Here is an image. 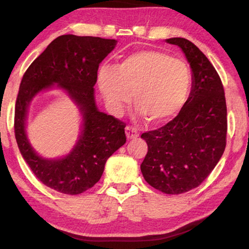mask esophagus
Listing matches in <instances>:
<instances>
[{
  "label": "esophagus",
  "instance_id": "1",
  "mask_svg": "<svg viewBox=\"0 0 249 249\" xmlns=\"http://www.w3.org/2000/svg\"><path fill=\"white\" fill-rule=\"evenodd\" d=\"M125 136H127L128 139H136L139 136V132L136 128L127 125L125 127Z\"/></svg>",
  "mask_w": 249,
  "mask_h": 249
}]
</instances>
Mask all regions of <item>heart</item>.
Here are the masks:
<instances>
[{
	"label": "heart",
	"instance_id": "b5f03b06",
	"mask_svg": "<svg viewBox=\"0 0 249 249\" xmlns=\"http://www.w3.org/2000/svg\"><path fill=\"white\" fill-rule=\"evenodd\" d=\"M97 84L113 112H120L131 94L145 119L159 124L172 118L188 97L192 77L183 61L156 50H144L122 59L115 71L102 67Z\"/></svg>",
	"mask_w": 249,
	"mask_h": 249
}]
</instances>
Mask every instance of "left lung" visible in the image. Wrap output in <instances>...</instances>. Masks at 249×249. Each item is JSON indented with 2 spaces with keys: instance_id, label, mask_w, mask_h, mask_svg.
Instances as JSON below:
<instances>
[{
  "instance_id": "left-lung-1",
  "label": "left lung",
  "mask_w": 249,
  "mask_h": 249,
  "mask_svg": "<svg viewBox=\"0 0 249 249\" xmlns=\"http://www.w3.org/2000/svg\"><path fill=\"white\" fill-rule=\"evenodd\" d=\"M166 43L185 53L193 87L173 120L142 135L148 151L141 170L153 188L178 195L198 187L220 161L227 144V104L222 81L205 54L186 38Z\"/></svg>"
}]
</instances>
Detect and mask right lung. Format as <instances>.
<instances>
[{
	"mask_svg": "<svg viewBox=\"0 0 249 249\" xmlns=\"http://www.w3.org/2000/svg\"><path fill=\"white\" fill-rule=\"evenodd\" d=\"M117 45L115 39L62 35L53 40L23 74L15 110V135L22 158L39 181L56 192L79 195L101 179L105 163L125 142V124L98 111L94 86L100 63ZM66 90L83 114V130L69 155L49 160L33 151L25 135L30 102L39 91Z\"/></svg>",
	"mask_w": 249,
	"mask_h": 249,
	"instance_id": "right-lung-1",
	"label": "right lung"
}]
</instances>
